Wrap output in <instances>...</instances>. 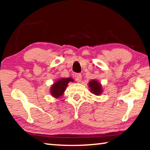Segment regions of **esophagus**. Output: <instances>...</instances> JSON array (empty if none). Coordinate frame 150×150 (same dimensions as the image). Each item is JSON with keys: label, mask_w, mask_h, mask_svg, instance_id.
<instances>
[{"label": "esophagus", "mask_w": 150, "mask_h": 150, "mask_svg": "<svg viewBox=\"0 0 150 150\" xmlns=\"http://www.w3.org/2000/svg\"><path fill=\"white\" fill-rule=\"evenodd\" d=\"M75 80L77 81V82H80L81 81V79H82V76H81V74L79 73H76L75 75Z\"/></svg>", "instance_id": "esophagus-1"}]
</instances>
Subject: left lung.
I'll use <instances>...</instances> for the list:
<instances>
[{"mask_svg":"<svg viewBox=\"0 0 150 150\" xmlns=\"http://www.w3.org/2000/svg\"><path fill=\"white\" fill-rule=\"evenodd\" d=\"M88 87L91 93L94 94L96 96H99L103 93V88L102 85L96 79H93L89 81L88 83Z\"/></svg>","mask_w":150,"mask_h":150,"instance_id":"obj_1","label":"left lung"}]
</instances>
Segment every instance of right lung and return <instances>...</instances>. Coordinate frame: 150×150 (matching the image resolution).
<instances>
[{"label": "right lung", "instance_id": "1", "mask_svg": "<svg viewBox=\"0 0 150 150\" xmlns=\"http://www.w3.org/2000/svg\"><path fill=\"white\" fill-rule=\"evenodd\" d=\"M74 80L72 78H61L52 85L50 88V94L53 97L55 98H62L63 96L68 83L73 82Z\"/></svg>", "mask_w": 150, "mask_h": 150}]
</instances>
